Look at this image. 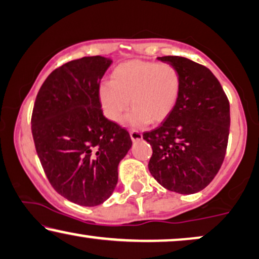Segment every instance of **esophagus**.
Returning <instances> with one entry per match:
<instances>
[{
	"label": "esophagus",
	"instance_id": "esophagus-1",
	"mask_svg": "<svg viewBox=\"0 0 259 259\" xmlns=\"http://www.w3.org/2000/svg\"><path fill=\"white\" fill-rule=\"evenodd\" d=\"M130 137H132V140L134 142H136V141H141L142 140L143 135L141 134L140 132H136V130H133V132H130Z\"/></svg>",
	"mask_w": 259,
	"mask_h": 259
}]
</instances>
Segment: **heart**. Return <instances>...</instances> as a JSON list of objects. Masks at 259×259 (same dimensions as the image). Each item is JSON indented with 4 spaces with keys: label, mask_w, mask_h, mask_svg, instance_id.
<instances>
[{
    "label": "heart",
    "mask_w": 259,
    "mask_h": 259,
    "mask_svg": "<svg viewBox=\"0 0 259 259\" xmlns=\"http://www.w3.org/2000/svg\"><path fill=\"white\" fill-rule=\"evenodd\" d=\"M180 71L170 64L132 60L113 70L111 81L99 86L103 113L118 123L130 106L127 123L133 126L160 124L174 112L181 96Z\"/></svg>",
    "instance_id": "1"
}]
</instances>
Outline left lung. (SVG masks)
Here are the masks:
<instances>
[{"mask_svg":"<svg viewBox=\"0 0 259 259\" xmlns=\"http://www.w3.org/2000/svg\"><path fill=\"white\" fill-rule=\"evenodd\" d=\"M157 59L180 71L182 90L174 112L143 134L153 148L148 168L168 191L193 194L214 179L225 158L230 103L207 67L175 55Z\"/></svg>","mask_w":259,"mask_h":259,"instance_id":"8db88e82","label":"left lung"}]
</instances>
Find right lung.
Wrapping results in <instances>:
<instances>
[{
    "label": "right lung",
    "mask_w": 259,
    "mask_h": 259,
    "mask_svg": "<svg viewBox=\"0 0 259 259\" xmlns=\"http://www.w3.org/2000/svg\"><path fill=\"white\" fill-rule=\"evenodd\" d=\"M111 63L95 55L58 67L40 88L32 113L34 144L52 187L89 207L112 194L118 163L133 144L101 109L99 84Z\"/></svg>",
    "instance_id": "1"
}]
</instances>
